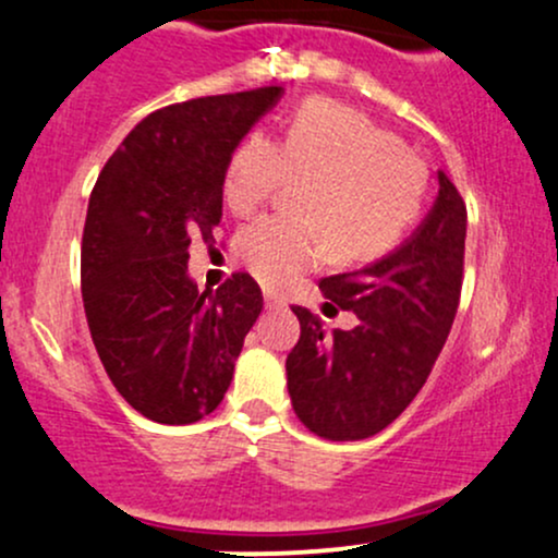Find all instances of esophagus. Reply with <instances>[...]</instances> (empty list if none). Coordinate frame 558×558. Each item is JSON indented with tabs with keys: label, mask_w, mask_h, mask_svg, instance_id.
I'll return each mask as SVG.
<instances>
[{
	"label": "esophagus",
	"mask_w": 558,
	"mask_h": 558,
	"mask_svg": "<svg viewBox=\"0 0 558 558\" xmlns=\"http://www.w3.org/2000/svg\"><path fill=\"white\" fill-rule=\"evenodd\" d=\"M265 304L269 310H280V307H286V299L278 296V293H272V291H265Z\"/></svg>",
	"instance_id": "esophagus-1"
}]
</instances>
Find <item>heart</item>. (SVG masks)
Here are the masks:
<instances>
[{
	"mask_svg": "<svg viewBox=\"0 0 558 558\" xmlns=\"http://www.w3.org/2000/svg\"><path fill=\"white\" fill-rule=\"evenodd\" d=\"M286 180H307L296 193L299 217H262L235 238L238 262L272 289L320 265L328 248L344 262L389 254L428 193L426 163L395 132L330 100L304 102L280 143L248 134L225 167V206L248 217Z\"/></svg>",
	"mask_w": 558,
	"mask_h": 558,
	"instance_id": "b5f03b06",
	"label": "heart"
}]
</instances>
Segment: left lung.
<instances>
[{"instance_id": "left-lung-1", "label": "left lung", "mask_w": 558, "mask_h": 558, "mask_svg": "<svg viewBox=\"0 0 558 558\" xmlns=\"http://www.w3.org/2000/svg\"><path fill=\"white\" fill-rule=\"evenodd\" d=\"M466 251V204L439 171L437 204L395 254L320 280L326 307L357 315L352 330H323L310 310L286 360L299 421L333 442L387 428L415 400L456 320Z\"/></svg>"}]
</instances>
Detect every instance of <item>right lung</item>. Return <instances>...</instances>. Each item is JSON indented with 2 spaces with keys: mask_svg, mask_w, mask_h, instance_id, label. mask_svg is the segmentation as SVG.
Masks as SVG:
<instances>
[{
  "mask_svg": "<svg viewBox=\"0 0 558 558\" xmlns=\"http://www.w3.org/2000/svg\"><path fill=\"white\" fill-rule=\"evenodd\" d=\"M283 87L174 102L108 158L82 235L89 333L116 391L156 424H195L222 402L265 299L248 272L217 291L187 278L190 241L222 219L230 153Z\"/></svg>",
  "mask_w": 558,
  "mask_h": 558,
  "instance_id": "obj_1",
  "label": "right lung"
}]
</instances>
